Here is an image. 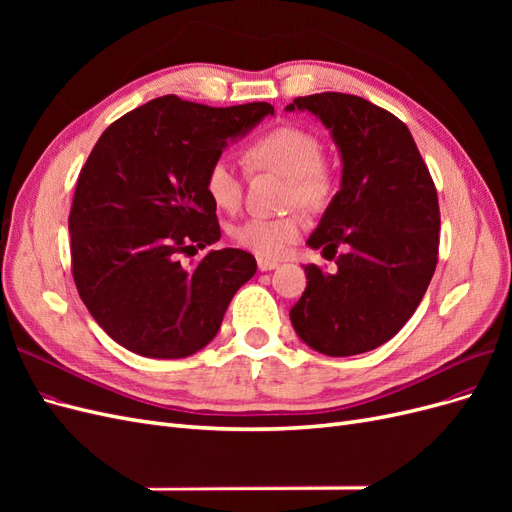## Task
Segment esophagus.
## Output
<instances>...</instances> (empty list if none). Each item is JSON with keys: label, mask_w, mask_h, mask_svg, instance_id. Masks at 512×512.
<instances>
[{"label": "esophagus", "mask_w": 512, "mask_h": 512, "mask_svg": "<svg viewBox=\"0 0 512 512\" xmlns=\"http://www.w3.org/2000/svg\"><path fill=\"white\" fill-rule=\"evenodd\" d=\"M256 262H258V269H260V271H273V269H277V265H280V262H277V260L262 258V256H258Z\"/></svg>", "instance_id": "1"}]
</instances>
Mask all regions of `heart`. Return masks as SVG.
Segmentation results:
<instances>
[{
    "instance_id": "obj_1",
    "label": "heart",
    "mask_w": 512,
    "mask_h": 512,
    "mask_svg": "<svg viewBox=\"0 0 512 512\" xmlns=\"http://www.w3.org/2000/svg\"><path fill=\"white\" fill-rule=\"evenodd\" d=\"M252 168H265L288 179V200L307 211H324L335 198L337 173L322 156L320 138L297 126H280L258 136L247 147ZM205 192L222 211H237L243 200V183L237 166L226 156L215 158L205 173ZM307 222L301 213L280 218H247L230 226V241L262 258H280L299 241Z\"/></svg>"
}]
</instances>
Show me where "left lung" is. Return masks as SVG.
<instances>
[{"label": "left lung", "mask_w": 512, "mask_h": 512, "mask_svg": "<svg viewBox=\"0 0 512 512\" xmlns=\"http://www.w3.org/2000/svg\"><path fill=\"white\" fill-rule=\"evenodd\" d=\"M309 111L342 153V190L307 245L337 271L305 265L307 288L290 309L303 342L329 356L382 346L416 312L438 265L440 209L429 168L408 126L365 98L324 91L286 111Z\"/></svg>", "instance_id": "1"}]
</instances>
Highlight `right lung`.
I'll return each mask as SVG.
<instances>
[{
  "label": "right lung",
  "mask_w": 512,
  "mask_h": 512,
  "mask_svg": "<svg viewBox=\"0 0 512 512\" xmlns=\"http://www.w3.org/2000/svg\"><path fill=\"white\" fill-rule=\"evenodd\" d=\"M273 115L269 102L213 108L162 96L113 121L81 168L68 228L72 277L115 342L149 359H183L220 331L256 258L235 247L183 256L220 237L205 192L230 138Z\"/></svg>",
  "instance_id": "obj_1"
}]
</instances>
